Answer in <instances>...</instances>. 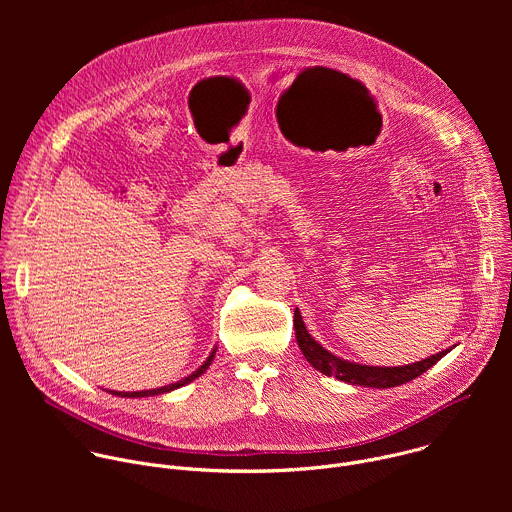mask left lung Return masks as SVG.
<instances>
[{
	"instance_id": "1",
	"label": "left lung",
	"mask_w": 512,
	"mask_h": 512,
	"mask_svg": "<svg viewBox=\"0 0 512 512\" xmlns=\"http://www.w3.org/2000/svg\"><path fill=\"white\" fill-rule=\"evenodd\" d=\"M294 328H296V340H298L302 354L306 356V360L316 371H320L326 377H334L338 381L350 383V385L373 387V389L399 387V385H405V383L417 379L419 375H423L427 369H431L437 360H442L456 346L454 344V346L437 352V354H431L423 360L403 364V367H371V364H358V362L344 360V358L332 354L330 350H326L320 342H316L314 336L308 332L298 308L294 314Z\"/></svg>"
}]
</instances>
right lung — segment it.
Instances as JSON below:
<instances>
[{"label": "right lung", "mask_w": 512, "mask_h": 512, "mask_svg": "<svg viewBox=\"0 0 512 512\" xmlns=\"http://www.w3.org/2000/svg\"><path fill=\"white\" fill-rule=\"evenodd\" d=\"M214 354H216V346L212 348V352L208 354V358L200 364V367H198L196 371H192L188 377H184V379H180V381H176V383H172V385H164V387L148 389V391H133V393H123V391H109V393H113V395H117V397H135V399H139V397H156V395L170 393V391H174V389H180V387H184V385L192 383V381H194V379H198L202 373H206V369L210 367V362H212Z\"/></svg>", "instance_id": "add662e5"}]
</instances>
